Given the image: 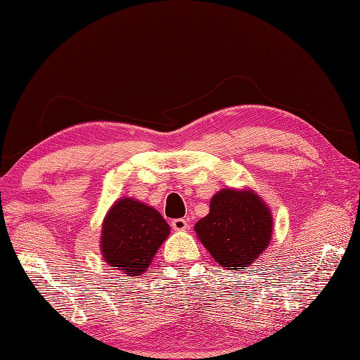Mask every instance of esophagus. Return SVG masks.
<instances>
[{
    "label": "esophagus",
    "mask_w": 360,
    "mask_h": 360,
    "mask_svg": "<svg viewBox=\"0 0 360 360\" xmlns=\"http://www.w3.org/2000/svg\"><path fill=\"white\" fill-rule=\"evenodd\" d=\"M172 227H173V231H176V232H186V231H188L190 226H188L187 219L178 218V219L172 221Z\"/></svg>",
    "instance_id": "34e87169"
}]
</instances>
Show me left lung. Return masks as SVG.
I'll list each match as a JSON object with an SVG mask.
<instances>
[{
  "label": "left lung",
  "instance_id": "8db88e82",
  "mask_svg": "<svg viewBox=\"0 0 360 360\" xmlns=\"http://www.w3.org/2000/svg\"><path fill=\"white\" fill-rule=\"evenodd\" d=\"M272 212L252 188H223L195 224L202 246L224 269H248L271 244Z\"/></svg>",
  "mask_w": 360,
  "mask_h": 360
}]
</instances>
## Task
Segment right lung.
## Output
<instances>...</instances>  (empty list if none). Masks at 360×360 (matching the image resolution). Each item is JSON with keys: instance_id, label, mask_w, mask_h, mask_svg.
Masks as SVG:
<instances>
[{"instance_id": "obj_1", "label": "right lung", "mask_w": 360, "mask_h": 360, "mask_svg": "<svg viewBox=\"0 0 360 360\" xmlns=\"http://www.w3.org/2000/svg\"><path fill=\"white\" fill-rule=\"evenodd\" d=\"M168 235L170 226L155 207L133 198H119L103 218L102 257L114 269L137 278L148 269Z\"/></svg>"}]
</instances>
